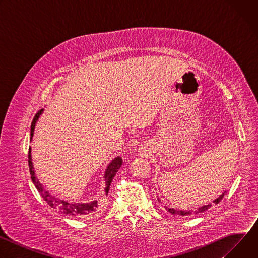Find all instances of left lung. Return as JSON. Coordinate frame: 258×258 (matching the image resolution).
Segmentation results:
<instances>
[{"label": "left lung", "instance_id": "8db88e82", "mask_svg": "<svg viewBox=\"0 0 258 258\" xmlns=\"http://www.w3.org/2000/svg\"><path fill=\"white\" fill-rule=\"evenodd\" d=\"M225 194H226V192L225 193H223L222 195H220L218 198H216L213 202L215 203V204H217V203H219L220 202V200H222L223 198H224V196H225ZM212 206V204L210 203V204H208V205H204V206H202V207H200V208H198V210L197 211H195V213H198V212H204L205 210H207L208 208H210ZM166 210L167 211H169L170 213H172V214H180V215H182V216H185V215H189V214H191L192 212L191 211H177V210H175V209H173V208H167L166 207Z\"/></svg>", "mask_w": 258, "mask_h": 258}]
</instances>
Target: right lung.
Here are the masks:
<instances>
[{
	"mask_svg": "<svg viewBox=\"0 0 258 258\" xmlns=\"http://www.w3.org/2000/svg\"><path fill=\"white\" fill-rule=\"evenodd\" d=\"M43 109H41L40 111H38V113L35 114V116L33 117V120L31 122V130H30V139L33 136V131H34V126H35V122L38 120L40 114L42 113ZM30 148L28 149V166H29V172L31 174V180L34 183V186L41 194V196L44 198V200H46V202L53 207L54 209H57L58 211H60L61 213L64 214H69V215H79V216H85L88 215L90 213H93L96 211L97 209V201L91 202V203H85V204H80V203H68L66 201L63 200H58L55 197H53L52 195H50L47 191L44 190V188L42 187V185L40 183L39 179L36 178V176L34 175V170H33V166H32V162H31V154H30ZM122 165V159L120 157L115 158L114 160H112V162L110 163L105 171V180H106V189L105 192L106 194H108L109 188H110V183H111L114 175L116 174V172L118 171V169L120 168V166Z\"/></svg>",
	"mask_w": 258,
	"mask_h": 258,
	"instance_id": "1",
	"label": "right lung"
}]
</instances>
